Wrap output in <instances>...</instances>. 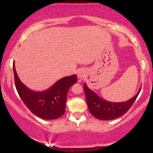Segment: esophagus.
<instances>
[{
    "instance_id": "esophagus-1",
    "label": "esophagus",
    "mask_w": 153,
    "mask_h": 153,
    "mask_svg": "<svg viewBox=\"0 0 153 153\" xmlns=\"http://www.w3.org/2000/svg\"><path fill=\"white\" fill-rule=\"evenodd\" d=\"M85 75H86V73H85V71H84V70H80V71H79L78 73V78L80 79V81L82 78H84V77H85Z\"/></svg>"
}]
</instances>
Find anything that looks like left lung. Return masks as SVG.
I'll return each instance as SVG.
<instances>
[{
    "label": "left lung",
    "instance_id": "obj_1",
    "mask_svg": "<svg viewBox=\"0 0 153 153\" xmlns=\"http://www.w3.org/2000/svg\"><path fill=\"white\" fill-rule=\"evenodd\" d=\"M83 85L88 109L94 117L101 120H111L127 113V111L134 103L140 92V90L134 97L127 101L112 103L100 98L96 93L90 90L85 83H84Z\"/></svg>",
    "mask_w": 153,
    "mask_h": 153
}]
</instances>
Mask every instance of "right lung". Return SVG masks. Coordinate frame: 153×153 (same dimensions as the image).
<instances>
[{
    "label": "right lung",
    "mask_w": 153,
    "mask_h": 153,
    "mask_svg": "<svg viewBox=\"0 0 153 153\" xmlns=\"http://www.w3.org/2000/svg\"><path fill=\"white\" fill-rule=\"evenodd\" d=\"M13 68L17 92L24 104L34 114L49 120L57 119L64 114L68 91L73 84L76 83V75L65 77L47 90L35 92L28 88L19 80L14 63Z\"/></svg>",
    "instance_id": "add662e5"
}]
</instances>
